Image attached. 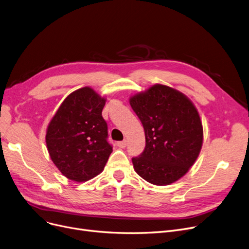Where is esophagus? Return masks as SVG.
I'll use <instances>...</instances> for the list:
<instances>
[{
	"label": "esophagus",
	"instance_id": "obj_1",
	"mask_svg": "<svg viewBox=\"0 0 249 249\" xmlns=\"http://www.w3.org/2000/svg\"><path fill=\"white\" fill-rule=\"evenodd\" d=\"M117 145H118L119 147L124 148V147H126V145H127V142H126V140H123V142H117Z\"/></svg>",
	"mask_w": 249,
	"mask_h": 249
}]
</instances>
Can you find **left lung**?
Returning a JSON list of instances; mask_svg holds the SVG:
<instances>
[{"label": "left lung", "instance_id": "obj_1", "mask_svg": "<svg viewBox=\"0 0 249 249\" xmlns=\"http://www.w3.org/2000/svg\"><path fill=\"white\" fill-rule=\"evenodd\" d=\"M129 103L145 133L143 153L132 159L135 172L155 185L176 182L196 163L202 146L196 106L184 93L163 84L132 95Z\"/></svg>", "mask_w": 249, "mask_h": 249}]
</instances>
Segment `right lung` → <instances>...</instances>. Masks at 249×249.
Returning a JSON list of instances; mask_svg holds the SVG:
<instances>
[{
	"instance_id": "add662e5",
	"label": "right lung",
	"mask_w": 249,
	"mask_h": 249,
	"mask_svg": "<svg viewBox=\"0 0 249 249\" xmlns=\"http://www.w3.org/2000/svg\"><path fill=\"white\" fill-rule=\"evenodd\" d=\"M106 99L85 86L63 101L47 128L53 163L70 180L85 182L103 172L113 151L102 116Z\"/></svg>"
}]
</instances>
